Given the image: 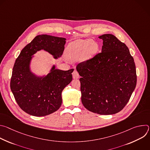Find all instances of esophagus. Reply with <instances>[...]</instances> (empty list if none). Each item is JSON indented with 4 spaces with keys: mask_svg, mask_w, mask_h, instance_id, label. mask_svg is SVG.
<instances>
[{
    "mask_svg": "<svg viewBox=\"0 0 150 150\" xmlns=\"http://www.w3.org/2000/svg\"><path fill=\"white\" fill-rule=\"evenodd\" d=\"M72 76L74 79H78L79 78V75L76 71H74L72 73Z\"/></svg>",
    "mask_w": 150,
    "mask_h": 150,
    "instance_id": "34e87169",
    "label": "esophagus"
}]
</instances>
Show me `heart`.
Listing matches in <instances>:
<instances>
[{"mask_svg":"<svg viewBox=\"0 0 150 150\" xmlns=\"http://www.w3.org/2000/svg\"><path fill=\"white\" fill-rule=\"evenodd\" d=\"M98 49V46L94 41L78 40L69 44L67 51L72 59H78L81 57L88 59L96 54Z\"/></svg>","mask_w":150,"mask_h":150,"instance_id":"b5f03b06","label":"heart"}]
</instances>
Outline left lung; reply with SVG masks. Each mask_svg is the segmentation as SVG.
<instances>
[{"label":"left lung","mask_w":150,"mask_h":150,"mask_svg":"<svg viewBox=\"0 0 150 150\" xmlns=\"http://www.w3.org/2000/svg\"><path fill=\"white\" fill-rule=\"evenodd\" d=\"M99 38L103 41L101 52L76 66L82 77L81 101L91 112L113 115L125 108L135 88L136 67L124 42L109 34Z\"/></svg>","instance_id":"obj_1"}]
</instances>
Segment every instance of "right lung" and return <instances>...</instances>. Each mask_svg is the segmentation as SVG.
Segmentation results:
<instances>
[{"mask_svg": "<svg viewBox=\"0 0 150 150\" xmlns=\"http://www.w3.org/2000/svg\"><path fill=\"white\" fill-rule=\"evenodd\" d=\"M66 39L49 35L36 36L16 58L11 79L10 87L19 108L34 116H44L57 111L62 104V91L72 80L74 69H56L41 78L30 71L31 56L43 49L55 58L60 56L65 49Z\"/></svg>", "mask_w": 150, "mask_h": 150, "instance_id": "add662e5", "label": "right lung"}]
</instances>
